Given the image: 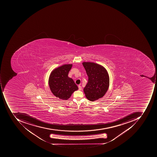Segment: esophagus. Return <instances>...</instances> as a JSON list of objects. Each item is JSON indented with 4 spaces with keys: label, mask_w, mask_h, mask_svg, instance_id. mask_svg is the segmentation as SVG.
<instances>
[{
    "label": "esophagus",
    "mask_w": 157,
    "mask_h": 157,
    "mask_svg": "<svg viewBox=\"0 0 157 157\" xmlns=\"http://www.w3.org/2000/svg\"><path fill=\"white\" fill-rule=\"evenodd\" d=\"M78 88H79V90H82V87H81L80 85H79V86H78Z\"/></svg>",
    "instance_id": "34e87169"
}]
</instances>
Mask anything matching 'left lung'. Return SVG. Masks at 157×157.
<instances>
[{
    "label": "left lung",
    "mask_w": 157,
    "mask_h": 157,
    "mask_svg": "<svg viewBox=\"0 0 157 157\" xmlns=\"http://www.w3.org/2000/svg\"><path fill=\"white\" fill-rule=\"evenodd\" d=\"M87 75L88 83L83 89L85 96L95 101L104 96L109 89V78L106 69L94 63H82Z\"/></svg>",
    "instance_id": "left-lung-1"
}]
</instances>
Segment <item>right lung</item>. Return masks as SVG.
Returning a JSON list of instances; mask_svg holds the SVG:
<instances>
[{
	"instance_id": "obj_1",
	"label": "right lung",
	"mask_w": 157,
	"mask_h": 157,
	"mask_svg": "<svg viewBox=\"0 0 157 157\" xmlns=\"http://www.w3.org/2000/svg\"><path fill=\"white\" fill-rule=\"evenodd\" d=\"M72 67V64H67L55 69L48 79L51 92L56 97L63 100L68 99L72 93L78 89L74 80L68 76Z\"/></svg>"
}]
</instances>
